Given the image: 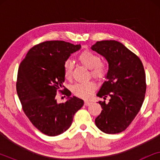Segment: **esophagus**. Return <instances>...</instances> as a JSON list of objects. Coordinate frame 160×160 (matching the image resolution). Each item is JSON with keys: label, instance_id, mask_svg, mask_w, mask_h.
<instances>
[{"label": "esophagus", "instance_id": "1", "mask_svg": "<svg viewBox=\"0 0 160 160\" xmlns=\"http://www.w3.org/2000/svg\"><path fill=\"white\" fill-rule=\"evenodd\" d=\"M92 103V102H90V101H88V100H85L84 101V105L85 106H89V105H90Z\"/></svg>", "mask_w": 160, "mask_h": 160}]
</instances>
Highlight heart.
Segmentation results:
<instances>
[{"label": "heart", "instance_id": "b5f03b06", "mask_svg": "<svg viewBox=\"0 0 160 160\" xmlns=\"http://www.w3.org/2000/svg\"><path fill=\"white\" fill-rule=\"evenodd\" d=\"M78 60L87 68L90 69L92 77L98 80H102L106 77L108 72L107 65L104 62L100 60L97 54L90 51H84L78 56ZM63 72L65 78L71 77L72 64L70 61H66L63 65ZM96 89V84L93 82L87 83H76L72 87V92L74 95L82 98H89L92 95Z\"/></svg>", "mask_w": 160, "mask_h": 160}]
</instances>
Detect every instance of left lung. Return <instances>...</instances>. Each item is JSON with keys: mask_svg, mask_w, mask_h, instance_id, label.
<instances>
[{"mask_svg": "<svg viewBox=\"0 0 160 160\" xmlns=\"http://www.w3.org/2000/svg\"><path fill=\"white\" fill-rule=\"evenodd\" d=\"M91 49L108 62L106 80L97 96L110 100L108 103L99 101L102 110L95 124L107 134L119 133L130 125L143 102L146 90L143 65L136 54L117 41H97Z\"/></svg>", "mask_w": 160, "mask_h": 160, "instance_id": "obj_1", "label": "left lung"}]
</instances>
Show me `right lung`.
<instances>
[{"instance_id":"add662e5","label":"right lung","mask_w":160,"mask_h":160,"mask_svg":"<svg viewBox=\"0 0 160 160\" xmlns=\"http://www.w3.org/2000/svg\"><path fill=\"white\" fill-rule=\"evenodd\" d=\"M80 48V44L63 41H45L32 47L19 67L17 92L23 111L39 131L49 136L65 132L84 105L80 98H70V91L63 86L64 63ZM58 91L69 100L58 104Z\"/></svg>"}]
</instances>
